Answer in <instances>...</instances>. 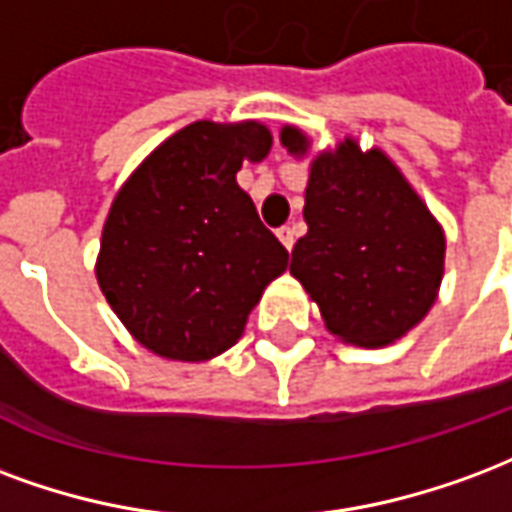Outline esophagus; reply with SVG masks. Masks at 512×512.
Segmentation results:
<instances>
[{
    "label": "esophagus",
    "mask_w": 512,
    "mask_h": 512,
    "mask_svg": "<svg viewBox=\"0 0 512 512\" xmlns=\"http://www.w3.org/2000/svg\"><path fill=\"white\" fill-rule=\"evenodd\" d=\"M278 240H281L283 245H286V248L292 251L294 240H297V234H294L292 226H281V229H278Z\"/></svg>",
    "instance_id": "esophagus-1"
}]
</instances>
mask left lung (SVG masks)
I'll list each match as a JSON object with an SVG mask.
<instances>
[{"label":"left lung","mask_w":512,"mask_h":512,"mask_svg":"<svg viewBox=\"0 0 512 512\" xmlns=\"http://www.w3.org/2000/svg\"><path fill=\"white\" fill-rule=\"evenodd\" d=\"M302 155L305 136L283 128ZM308 234L292 275L322 308L327 330L357 346H387L434 305L445 270V234L393 160L360 152L352 138L313 160L305 190Z\"/></svg>","instance_id":"8db88e82"}]
</instances>
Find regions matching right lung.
Returning a JSON list of instances; mask_svg holds the SVG:
<instances>
[{"label":"right lung","instance_id":"1","mask_svg":"<svg viewBox=\"0 0 512 512\" xmlns=\"http://www.w3.org/2000/svg\"><path fill=\"white\" fill-rule=\"evenodd\" d=\"M270 152L259 122H193L166 138L111 204L98 283L149 352L199 363L245 330L289 251L237 185L242 160Z\"/></svg>","mask_w":512,"mask_h":512}]
</instances>
